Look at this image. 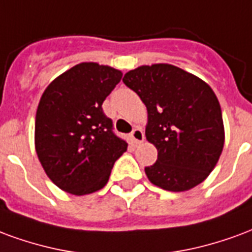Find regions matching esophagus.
Here are the masks:
<instances>
[{"instance_id": "esophagus-1", "label": "esophagus", "mask_w": 252, "mask_h": 252, "mask_svg": "<svg viewBox=\"0 0 252 252\" xmlns=\"http://www.w3.org/2000/svg\"><path fill=\"white\" fill-rule=\"evenodd\" d=\"M130 137H131V139H133L135 145L141 144V142L144 141V131L139 127H135L133 131H131V134H130Z\"/></svg>"}]
</instances>
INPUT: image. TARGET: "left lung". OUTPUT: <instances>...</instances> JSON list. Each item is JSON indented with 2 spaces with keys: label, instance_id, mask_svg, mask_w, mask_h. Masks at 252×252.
Returning a JSON list of instances; mask_svg holds the SVG:
<instances>
[{
  "label": "left lung",
  "instance_id": "8db88e82",
  "mask_svg": "<svg viewBox=\"0 0 252 252\" xmlns=\"http://www.w3.org/2000/svg\"><path fill=\"white\" fill-rule=\"evenodd\" d=\"M122 80L148 108L145 134L158 150L157 161L145 168L148 179L170 192L203 183L224 145L221 108L212 88L170 64L142 65Z\"/></svg>",
  "mask_w": 252,
  "mask_h": 252
}]
</instances>
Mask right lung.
<instances>
[{"label": "right lung", "mask_w": 252, "mask_h": 252, "mask_svg": "<svg viewBox=\"0 0 252 252\" xmlns=\"http://www.w3.org/2000/svg\"><path fill=\"white\" fill-rule=\"evenodd\" d=\"M121 79L115 68L82 63L55 79L40 99L36 152L47 176L68 193L103 188L114 162L127 149L102 108Z\"/></svg>", "instance_id": "right-lung-1"}]
</instances>
